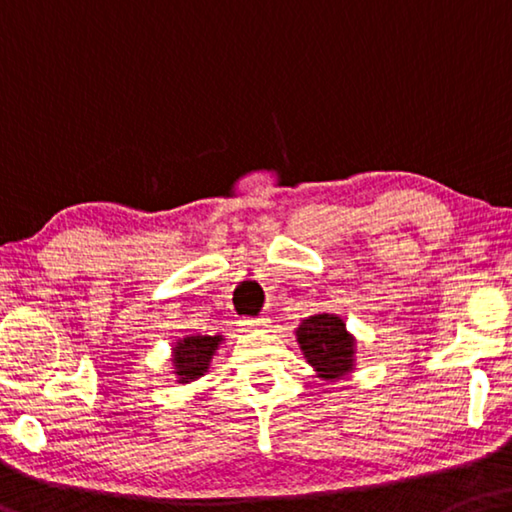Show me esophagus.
Here are the masks:
<instances>
[{
  "mask_svg": "<svg viewBox=\"0 0 512 512\" xmlns=\"http://www.w3.org/2000/svg\"><path fill=\"white\" fill-rule=\"evenodd\" d=\"M241 323V328L243 330H248V332H259V330H266L269 328V319H266V316H257V319H253V316H243V319L239 321Z\"/></svg>",
  "mask_w": 512,
  "mask_h": 512,
  "instance_id": "34e87169",
  "label": "esophagus"
}]
</instances>
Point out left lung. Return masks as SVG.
<instances>
[{
	"instance_id": "8db88e82",
	"label": "left lung",
	"mask_w": 512,
	"mask_h": 512,
	"mask_svg": "<svg viewBox=\"0 0 512 512\" xmlns=\"http://www.w3.org/2000/svg\"><path fill=\"white\" fill-rule=\"evenodd\" d=\"M296 339L319 378L339 380L353 371L355 337L337 314H314L303 319L296 328Z\"/></svg>"
}]
</instances>
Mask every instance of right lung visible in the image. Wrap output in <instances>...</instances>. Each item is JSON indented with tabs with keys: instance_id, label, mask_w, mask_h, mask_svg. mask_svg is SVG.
I'll return each instance as SVG.
<instances>
[{
	"instance_id": "obj_1",
	"label": "right lung",
	"mask_w": 512,
	"mask_h": 512,
	"mask_svg": "<svg viewBox=\"0 0 512 512\" xmlns=\"http://www.w3.org/2000/svg\"><path fill=\"white\" fill-rule=\"evenodd\" d=\"M223 342V335H189L180 339L173 346V373L177 376V383H193L200 376H205L209 369V362L218 351Z\"/></svg>"
}]
</instances>
